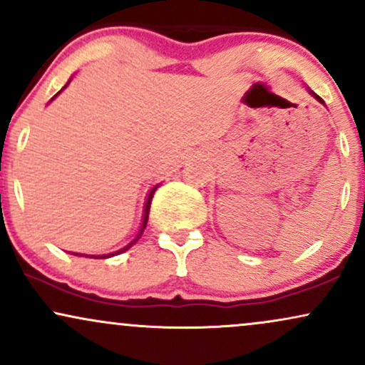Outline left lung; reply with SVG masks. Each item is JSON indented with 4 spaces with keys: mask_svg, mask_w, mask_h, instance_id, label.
<instances>
[{
    "mask_svg": "<svg viewBox=\"0 0 365 365\" xmlns=\"http://www.w3.org/2000/svg\"><path fill=\"white\" fill-rule=\"evenodd\" d=\"M308 91H309V95H311V96H313V98H316V100H318V102H319V103H323V105H324V102H323V100H322V98H319V96H318V95H316V93H314V91H311V90H309V88H308Z\"/></svg>",
    "mask_w": 365,
    "mask_h": 365,
    "instance_id": "1",
    "label": "left lung"
}]
</instances>
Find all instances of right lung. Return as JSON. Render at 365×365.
Returning a JSON list of instances; mask_svg holds the SVG:
<instances>
[{
    "label": "right lung",
    "mask_w": 365,
    "mask_h": 365,
    "mask_svg": "<svg viewBox=\"0 0 365 365\" xmlns=\"http://www.w3.org/2000/svg\"><path fill=\"white\" fill-rule=\"evenodd\" d=\"M69 83H71V80H69L68 83H66L64 85V88L69 85ZM64 88H61V91L64 90ZM61 91H57V93L52 96L51 98V102L52 100L56 98L57 95L61 93ZM160 187V183H158V185H155L151 188V190H149V194H148V197H146V202H144V210H143V221H140V227H139V231H138V235L134 236V240L133 241H129V243L125 245L124 248H120V250H117V252H112V253H105V255H86V253H74V252H69L71 255H74V257H85V258H110V257H115V255H120V253H124V252H127V250H129L130 247H133V245H135V241H138L140 236H143V232H144V230H146V225H148V217H149V209H151V200H153V195H155V192H156V188Z\"/></svg>",
    "instance_id": "add662e5"
}]
</instances>
